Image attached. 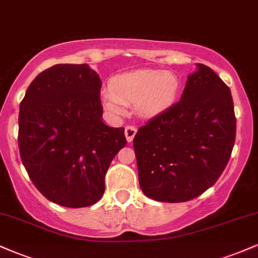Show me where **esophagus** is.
<instances>
[{"instance_id":"obj_1","label":"esophagus","mask_w":258,"mask_h":258,"mask_svg":"<svg viewBox=\"0 0 258 258\" xmlns=\"http://www.w3.org/2000/svg\"><path fill=\"white\" fill-rule=\"evenodd\" d=\"M136 133H137V128L135 126H127L125 128V136L127 142H132L133 138H135Z\"/></svg>"}]
</instances>
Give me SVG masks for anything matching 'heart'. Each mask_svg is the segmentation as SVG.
<instances>
[{"label":"heart","instance_id":"obj_1","mask_svg":"<svg viewBox=\"0 0 258 258\" xmlns=\"http://www.w3.org/2000/svg\"><path fill=\"white\" fill-rule=\"evenodd\" d=\"M179 92L180 81L176 74L142 69L117 76L103 99L105 108L115 115L125 114L126 104L137 103L139 114L152 116L174 104Z\"/></svg>","mask_w":258,"mask_h":258}]
</instances>
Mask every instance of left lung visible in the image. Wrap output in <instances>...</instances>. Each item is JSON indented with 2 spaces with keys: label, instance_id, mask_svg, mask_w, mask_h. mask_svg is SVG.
Instances as JSON below:
<instances>
[{
  "label": "left lung",
  "instance_id": "obj_1",
  "mask_svg": "<svg viewBox=\"0 0 258 258\" xmlns=\"http://www.w3.org/2000/svg\"><path fill=\"white\" fill-rule=\"evenodd\" d=\"M180 100L139 127L133 138L143 193L164 203L199 197L220 178L235 142L229 87L197 64Z\"/></svg>",
  "mask_w": 258,
  "mask_h": 258
}]
</instances>
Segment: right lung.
Instances as JSON below:
<instances>
[{
  "label": "right lung",
  "mask_w": 258,
  "mask_h": 258,
  "mask_svg": "<svg viewBox=\"0 0 258 258\" xmlns=\"http://www.w3.org/2000/svg\"><path fill=\"white\" fill-rule=\"evenodd\" d=\"M100 88L87 64H57L38 74L20 103L23 165L40 193L58 205L97 203L112 159L127 143L125 128L103 122Z\"/></svg>",
  "instance_id": "right-lung-1"
}]
</instances>
